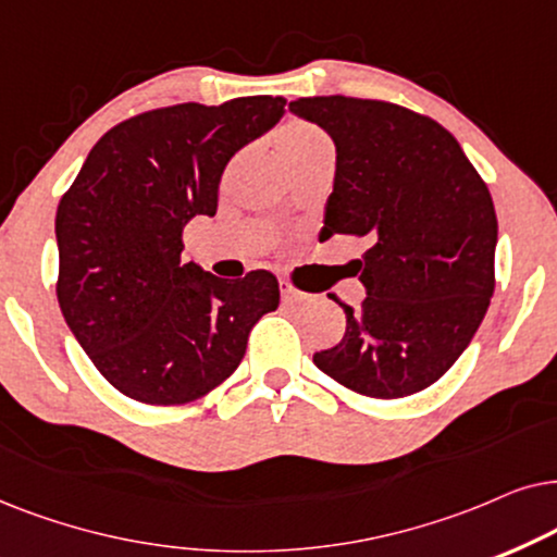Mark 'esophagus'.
I'll list each match as a JSON object with an SVG mask.
<instances>
[{
	"label": "esophagus",
	"instance_id": "obj_1",
	"mask_svg": "<svg viewBox=\"0 0 557 557\" xmlns=\"http://www.w3.org/2000/svg\"><path fill=\"white\" fill-rule=\"evenodd\" d=\"M280 293H283V300L285 302H306L310 295L308 293H302V290H298V287H295L293 283H280Z\"/></svg>",
	"mask_w": 557,
	"mask_h": 557
}]
</instances>
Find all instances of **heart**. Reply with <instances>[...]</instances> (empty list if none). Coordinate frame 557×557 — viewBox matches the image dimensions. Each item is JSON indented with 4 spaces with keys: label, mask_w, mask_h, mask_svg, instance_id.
Listing matches in <instances>:
<instances>
[{
    "label": "heart",
    "mask_w": 557,
    "mask_h": 557,
    "mask_svg": "<svg viewBox=\"0 0 557 557\" xmlns=\"http://www.w3.org/2000/svg\"><path fill=\"white\" fill-rule=\"evenodd\" d=\"M277 147L287 165H293V162L306 160L310 154L331 150V139L306 119H287L283 129L277 132Z\"/></svg>",
    "instance_id": "heart-1"
}]
</instances>
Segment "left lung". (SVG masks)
I'll use <instances>...</instances> for the list:
<instances>
[{
	"mask_svg": "<svg viewBox=\"0 0 557 557\" xmlns=\"http://www.w3.org/2000/svg\"><path fill=\"white\" fill-rule=\"evenodd\" d=\"M290 111L336 145L321 236H369L356 259L367 298L346 333L313 356L344 387L397 399L454 367L494 295L492 193L458 139L435 119L389 101L310 96Z\"/></svg>",
	"mask_w": 557,
	"mask_h": 557,
	"instance_id": "left-lung-1",
	"label": "left lung"
}]
</instances>
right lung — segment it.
<instances>
[{
    "mask_svg": "<svg viewBox=\"0 0 557 557\" xmlns=\"http://www.w3.org/2000/svg\"><path fill=\"white\" fill-rule=\"evenodd\" d=\"M285 114L283 96L175 103L124 119L91 147L55 213L58 302L111 387L185 405L234 374L277 277L183 264V228L213 216L224 168Z\"/></svg>",
    "mask_w": 557,
    "mask_h": 557,
    "instance_id": "1",
    "label": "right lung"
}]
</instances>
